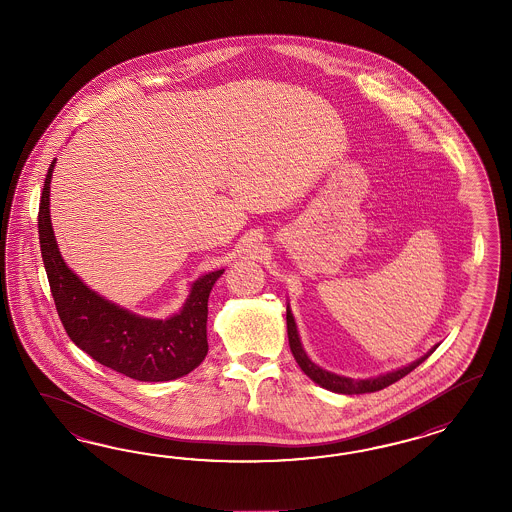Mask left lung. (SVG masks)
<instances>
[{
  "label": "left lung",
  "instance_id": "left-lung-1",
  "mask_svg": "<svg viewBox=\"0 0 512 512\" xmlns=\"http://www.w3.org/2000/svg\"><path fill=\"white\" fill-rule=\"evenodd\" d=\"M287 334H289L291 351H293V355H295L298 366L302 368V372L306 373L311 381L317 383L319 387L326 388V390H330V392H338V394H366V392L383 390V388L388 387V385L400 381L407 373L413 372L419 364H422L426 358L434 353L435 349H437V345H439V343H437L424 357L417 358V360H413L411 364L402 366V368H398V370L381 373V375L368 377V379H353V377H345V375H338V373L323 370L321 366H317V364L308 357V353H306L304 347H302L300 334H298V328H296L295 317H293V311H291L289 304H287Z\"/></svg>",
  "mask_w": 512,
  "mask_h": 512
}]
</instances>
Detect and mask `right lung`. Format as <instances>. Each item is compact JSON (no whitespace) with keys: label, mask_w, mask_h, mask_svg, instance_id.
<instances>
[{"label":"right lung","mask_w":512,"mask_h":512,"mask_svg":"<svg viewBox=\"0 0 512 512\" xmlns=\"http://www.w3.org/2000/svg\"><path fill=\"white\" fill-rule=\"evenodd\" d=\"M52 161L39 204V244L56 310L69 338L84 353L131 379L159 383L193 372L208 353V296L225 272L195 279L184 306L167 319L142 317L95 293L65 264L50 221Z\"/></svg>","instance_id":"obj_1"}]
</instances>
